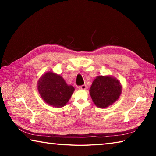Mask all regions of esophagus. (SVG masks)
Here are the masks:
<instances>
[{"instance_id":"esophagus-1","label":"esophagus","mask_w":156,"mask_h":156,"mask_svg":"<svg viewBox=\"0 0 156 156\" xmlns=\"http://www.w3.org/2000/svg\"><path fill=\"white\" fill-rule=\"evenodd\" d=\"M87 87L86 84H83V85H81V86H79V89H81V90H85V89H87Z\"/></svg>"}]
</instances>
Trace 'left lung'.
Segmentation results:
<instances>
[{"instance_id":"8db88e82","label":"left lung","mask_w":156,"mask_h":156,"mask_svg":"<svg viewBox=\"0 0 156 156\" xmlns=\"http://www.w3.org/2000/svg\"><path fill=\"white\" fill-rule=\"evenodd\" d=\"M122 84L112 76H98L89 89V94L97 107L104 109L113 105L122 94Z\"/></svg>"}]
</instances>
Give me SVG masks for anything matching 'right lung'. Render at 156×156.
<instances>
[{
	"label": "right lung",
	"instance_id": "obj_1",
	"mask_svg": "<svg viewBox=\"0 0 156 156\" xmlns=\"http://www.w3.org/2000/svg\"><path fill=\"white\" fill-rule=\"evenodd\" d=\"M37 88L42 99L56 108L64 107L75 91V88L67 84L61 76L50 71L38 79Z\"/></svg>",
	"mask_w": 156,
	"mask_h": 156
}]
</instances>
